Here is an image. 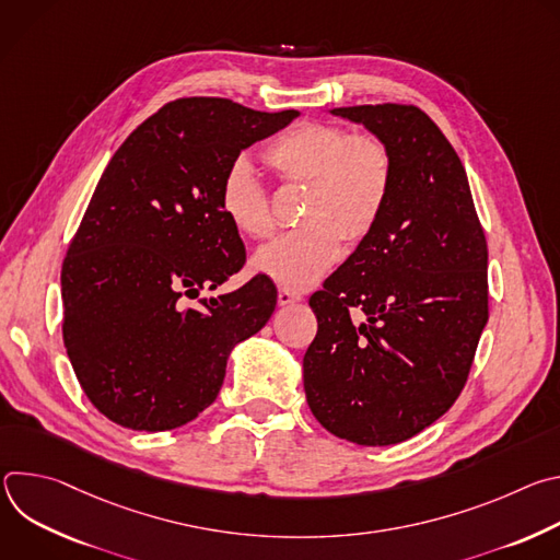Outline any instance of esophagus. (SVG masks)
<instances>
[{
	"label": "esophagus",
	"mask_w": 560,
	"mask_h": 560,
	"mask_svg": "<svg viewBox=\"0 0 560 560\" xmlns=\"http://www.w3.org/2000/svg\"><path fill=\"white\" fill-rule=\"evenodd\" d=\"M301 301V294H296V292H290V290H285V288H281L279 290V294H277V303L283 307V305H292V303H299Z\"/></svg>",
	"instance_id": "34e87169"
}]
</instances>
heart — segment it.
Instances as JSON below:
<instances>
[{"label":"heart","mask_w":560,"mask_h":560,"mask_svg":"<svg viewBox=\"0 0 560 560\" xmlns=\"http://www.w3.org/2000/svg\"><path fill=\"white\" fill-rule=\"evenodd\" d=\"M283 182L310 184L303 221L253 257V270L285 290H307L341 259L343 238L357 246L376 228L394 179V159L374 135L303 121L266 148ZM219 208L234 232L266 238L272 232L268 190L248 159L238 156L219 184Z\"/></svg>","instance_id":"1"}]
</instances>
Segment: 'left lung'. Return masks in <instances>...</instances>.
<instances>
[{"label":"left lung","mask_w":560,"mask_h":560,"mask_svg":"<svg viewBox=\"0 0 560 560\" xmlns=\"http://www.w3.org/2000/svg\"><path fill=\"white\" fill-rule=\"evenodd\" d=\"M328 113L385 141L394 179L376 228L310 296L318 330L303 387L335 436L394 445L443 417L467 381L488 324V244L460 159L423 110Z\"/></svg>","instance_id":"left-lung-1"}]
</instances>
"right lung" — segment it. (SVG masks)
I'll list each match as a JSON object with an SVG mask.
<instances>
[{
    "instance_id": "obj_1",
    "label": "right lung",
    "mask_w": 560,
    "mask_h": 560,
    "mask_svg": "<svg viewBox=\"0 0 560 560\" xmlns=\"http://www.w3.org/2000/svg\"><path fill=\"white\" fill-rule=\"evenodd\" d=\"M299 110L261 113L188 97L148 117L113 154L61 266L63 346L79 385L113 423L164 432L217 398L236 343L275 312L255 277L217 290L246 261L219 208L225 168ZM200 305H183V296Z\"/></svg>"
}]
</instances>
